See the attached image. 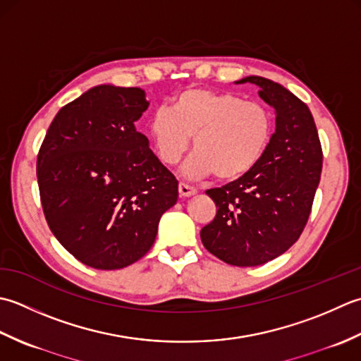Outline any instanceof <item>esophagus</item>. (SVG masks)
Listing matches in <instances>:
<instances>
[{"label": "esophagus", "mask_w": 361, "mask_h": 361, "mask_svg": "<svg viewBox=\"0 0 361 361\" xmlns=\"http://www.w3.org/2000/svg\"><path fill=\"white\" fill-rule=\"evenodd\" d=\"M179 193H180V196L188 197V196H191V195H196L197 190H196L195 187L188 185V183H185V182H180V183H179Z\"/></svg>", "instance_id": "34e87169"}]
</instances>
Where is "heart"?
Here are the masks:
<instances>
[{"mask_svg": "<svg viewBox=\"0 0 361 361\" xmlns=\"http://www.w3.org/2000/svg\"><path fill=\"white\" fill-rule=\"evenodd\" d=\"M149 134L160 160L176 165L185 156L191 137L196 156L188 176L215 174L237 180L254 171L273 138V116L259 102L205 88H187L171 101L170 110L157 109Z\"/></svg>", "mask_w": 361, "mask_h": 361, "instance_id": "obj_1", "label": "heart"}]
</instances>
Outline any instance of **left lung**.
Returning <instances> with one entry per match:
<instances>
[{
    "mask_svg": "<svg viewBox=\"0 0 361 361\" xmlns=\"http://www.w3.org/2000/svg\"><path fill=\"white\" fill-rule=\"evenodd\" d=\"M276 109V132L254 171L205 191L216 215L201 229L210 254L233 267H257L294 245L310 216L321 179L322 148L310 109L281 84L249 76Z\"/></svg>",
    "mask_w": 361,
    "mask_h": 361,
    "instance_id": "left-lung-1",
    "label": "left lung"
}]
</instances>
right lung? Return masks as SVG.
<instances>
[{
  "label": "right lung",
  "instance_id": "add662e5",
  "mask_svg": "<svg viewBox=\"0 0 361 361\" xmlns=\"http://www.w3.org/2000/svg\"><path fill=\"white\" fill-rule=\"evenodd\" d=\"M137 87L98 85L59 110L37 156L47 223L59 243L94 269L140 260L178 179L154 156L135 121L148 109Z\"/></svg>",
  "mask_w": 361,
  "mask_h": 361
}]
</instances>
